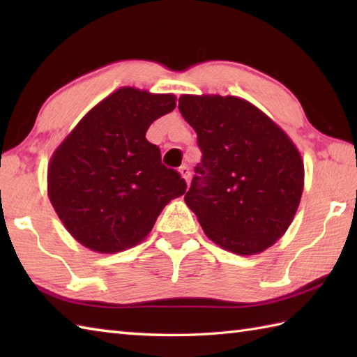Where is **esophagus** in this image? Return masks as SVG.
<instances>
[{
    "mask_svg": "<svg viewBox=\"0 0 357 357\" xmlns=\"http://www.w3.org/2000/svg\"><path fill=\"white\" fill-rule=\"evenodd\" d=\"M179 173H181V176H183V178L187 181V184L190 183L192 173H190V169H188L187 165H181V167H179Z\"/></svg>",
    "mask_w": 357,
    "mask_h": 357,
    "instance_id": "1",
    "label": "esophagus"
}]
</instances>
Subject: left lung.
<instances>
[{
    "instance_id": "1",
    "label": "left lung",
    "mask_w": 357,
    "mask_h": 357,
    "mask_svg": "<svg viewBox=\"0 0 357 357\" xmlns=\"http://www.w3.org/2000/svg\"><path fill=\"white\" fill-rule=\"evenodd\" d=\"M179 112L202 151L185 204L231 253L264 252L287 231L304 190V162L282 128L236 96L183 95Z\"/></svg>"
}]
</instances>
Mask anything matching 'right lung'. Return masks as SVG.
<instances>
[{"mask_svg": "<svg viewBox=\"0 0 357 357\" xmlns=\"http://www.w3.org/2000/svg\"><path fill=\"white\" fill-rule=\"evenodd\" d=\"M176 107L174 95L121 87L90 110L53 153L47 192L72 236L98 253L130 248L162 208L185 193L181 174L147 141L150 124Z\"/></svg>", "mask_w": 357, "mask_h": 357, "instance_id": "right-lung-1", "label": "right lung"}]
</instances>
